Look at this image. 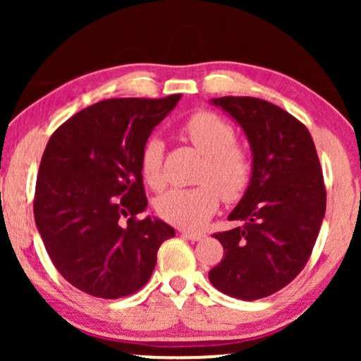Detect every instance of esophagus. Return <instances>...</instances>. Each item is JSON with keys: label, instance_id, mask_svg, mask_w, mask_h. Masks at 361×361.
Returning <instances> with one entry per match:
<instances>
[{"label": "esophagus", "instance_id": "obj_1", "mask_svg": "<svg viewBox=\"0 0 361 361\" xmlns=\"http://www.w3.org/2000/svg\"><path fill=\"white\" fill-rule=\"evenodd\" d=\"M182 236H185V238H189V240H192V241H199V240H202L204 238V233H197V231H182Z\"/></svg>", "mask_w": 361, "mask_h": 361}]
</instances>
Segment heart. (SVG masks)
<instances>
[{
	"mask_svg": "<svg viewBox=\"0 0 361 361\" xmlns=\"http://www.w3.org/2000/svg\"><path fill=\"white\" fill-rule=\"evenodd\" d=\"M180 136L202 154L197 174L199 185L171 189L157 197L156 212L162 220L180 228H200L225 202H236L246 194L253 179V156L248 146L236 141L235 128L214 111L200 110L185 118ZM162 142L149 140L142 147L140 169L151 189L162 187Z\"/></svg>",
	"mask_w": 361,
	"mask_h": 361,
	"instance_id": "b5f03b06",
	"label": "heart"
}]
</instances>
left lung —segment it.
I'll list each match as a JSON object with an SVG mask.
<instances>
[{
  "label": "left lung",
  "instance_id": "1",
  "mask_svg": "<svg viewBox=\"0 0 361 361\" xmlns=\"http://www.w3.org/2000/svg\"><path fill=\"white\" fill-rule=\"evenodd\" d=\"M243 128L253 151V179L228 215L243 225L214 233L224 259L209 279L231 298L256 300L295 279L312 255L327 190L312 136L283 108L253 97L212 100Z\"/></svg>",
  "mask_w": 361,
  "mask_h": 361
}]
</instances>
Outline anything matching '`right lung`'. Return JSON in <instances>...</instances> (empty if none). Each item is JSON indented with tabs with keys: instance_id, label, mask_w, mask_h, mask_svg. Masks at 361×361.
Listing matches in <instances>:
<instances>
[{
	"instance_id": "obj_1",
	"label": "right lung",
	"mask_w": 361,
	"mask_h": 361,
	"mask_svg": "<svg viewBox=\"0 0 361 361\" xmlns=\"http://www.w3.org/2000/svg\"><path fill=\"white\" fill-rule=\"evenodd\" d=\"M179 100V93L110 98L52 133L37 172L34 219L56 269L82 293L135 294L149 281L159 246L176 235L159 219L137 214L147 205L142 147Z\"/></svg>"
}]
</instances>
